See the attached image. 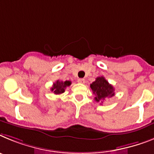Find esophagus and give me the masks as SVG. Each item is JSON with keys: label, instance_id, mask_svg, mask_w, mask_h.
<instances>
[{"label": "esophagus", "instance_id": "esophagus-1", "mask_svg": "<svg viewBox=\"0 0 154 154\" xmlns=\"http://www.w3.org/2000/svg\"><path fill=\"white\" fill-rule=\"evenodd\" d=\"M77 81H78V83H81V84H85V80L83 78H79Z\"/></svg>", "mask_w": 154, "mask_h": 154}]
</instances>
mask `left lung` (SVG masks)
<instances>
[{"instance_id": "8db88e82", "label": "left lung", "mask_w": 154, "mask_h": 154, "mask_svg": "<svg viewBox=\"0 0 154 154\" xmlns=\"http://www.w3.org/2000/svg\"><path fill=\"white\" fill-rule=\"evenodd\" d=\"M93 94L95 95L94 100L103 103V101L115 95V89L104 77H98L91 85Z\"/></svg>"}]
</instances>
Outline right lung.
Segmentation results:
<instances>
[{
    "label": "right lung",
    "mask_w": 154,
    "mask_h": 154,
    "mask_svg": "<svg viewBox=\"0 0 154 154\" xmlns=\"http://www.w3.org/2000/svg\"><path fill=\"white\" fill-rule=\"evenodd\" d=\"M71 85V81H57L54 83L51 88V91L55 94H60L65 91L66 87H69Z\"/></svg>",
    "instance_id": "add662e5"
}]
</instances>
